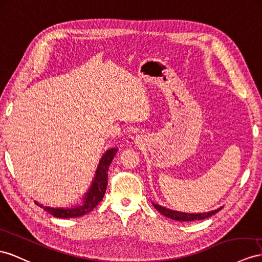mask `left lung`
Masks as SVG:
<instances>
[{
	"instance_id": "left-lung-1",
	"label": "left lung",
	"mask_w": 262,
	"mask_h": 262,
	"mask_svg": "<svg viewBox=\"0 0 262 262\" xmlns=\"http://www.w3.org/2000/svg\"><path fill=\"white\" fill-rule=\"evenodd\" d=\"M154 207L156 208V209L164 214L165 217H168L172 220H178V221H193V220H201V219H206L208 217L212 216V214L217 213L219 210H221V208H218L216 210H212L209 212H203V213H186V212H180V211H175V210H171V209H167L166 207L163 206H159L157 204H154Z\"/></svg>"
}]
</instances>
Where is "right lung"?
I'll return each mask as SVG.
<instances>
[{
	"label": "right lung",
	"mask_w": 262,
	"mask_h": 262,
	"mask_svg": "<svg viewBox=\"0 0 262 262\" xmlns=\"http://www.w3.org/2000/svg\"><path fill=\"white\" fill-rule=\"evenodd\" d=\"M116 152L117 148H111L104 154L102 158H100L95 172V177L93 179V183L90 187L89 191L85 193L83 203L80 206H75L71 208H51L38 204L37 201H34V203L37 206L43 208L46 212H49L57 218H75L84 216V214L91 212L94 208L100 203V200L103 199L105 195L107 179H108V167L114 157H115Z\"/></svg>",
	"instance_id": "right-lung-1"
}]
</instances>
